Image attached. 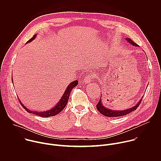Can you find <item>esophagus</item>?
<instances>
[{"label": "esophagus", "instance_id": "obj_1", "mask_svg": "<svg viewBox=\"0 0 161 161\" xmlns=\"http://www.w3.org/2000/svg\"><path fill=\"white\" fill-rule=\"evenodd\" d=\"M94 78V76L92 75V74H88L86 76H85V79H84V81H85V83H89V82H90L91 81H92V80Z\"/></svg>", "mask_w": 161, "mask_h": 161}]
</instances>
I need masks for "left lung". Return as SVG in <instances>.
Masks as SVG:
<instances>
[{
    "label": "left lung",
    "mask_w": 161,
    "mask_h": 161,
    "mask_svg": "<svg viewBox=\"0 0 161 161\" xmlns=\"http://www.w3.org/2000/svg\"><path fill=\"white\" fill-rule=\"evenodd\" d=\"M126 40L129 42L131 44H132L133 46H136V47H138V45H137L136 42H134L130 38H126ZM142 100H140V101L137 103L136 106H134V107H132V108H130V109H125V110H122V111H114V110H111L109 109H108V108H104L103 104H102V103H101V99L99 100V101L98 102V103L96 105V107H97V109H98V111L101 113L103 114V115L106 116V117H121V116H124V115H126V114L131 113L132 111L136 110L137 107L139 106V105L140 104L141 102H142Z\"/></svg>",
    "instance_id": "obj_1"
}]
</instances>
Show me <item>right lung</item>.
Wrapping results in <instances>:
<instances>
[{"mask_svg": "<svg viewBox=\"0 0 161 161\" xmlns=\"http://www.w3.org/2000/svg\"><path fill=\"white\" fill-rule=\"evenodd\" d=\"M36 36L34 35L31 39H29L28 41V42H30V41H32L36 37ZM78 81L77 80H75V81H73L72 83H71L69 84V85H68V86L67 87V88L65 91L64 95L62 96L61 99L60 100L59 103L53 109H52L49 111H42V112H37V111H31V110L28 109L25 106H24V104H22V103L21 102H20V104H21V106L24 108L28 113L35 114H36V115H38V116L42 117H52V116L56 115V114H57L60 111H62L64 109V108L65 107L66 104H67L69 97L70 94L71 92V90H73V88L74 87H75L78 85Z\"/></svg>", "mask_w": 161, "mask_h": 161, "instance_id": "obj_1", "label": "right lung"}]
</instances>
